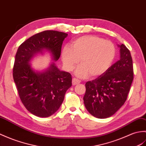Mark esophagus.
Returning <instances> with one entry per match:
<instances>
[{
	"label": "esophagus",
	"instance_id": "obj_1",
	"mask_svg": "<svg viewBox=\"0 0 146 146\" xmlns=\"http://www.w3.org/2000/svg\"><path fill=\"white\" fill-rule=\"evenodd\" d=\"M80 83H81V81L80 80H78V79L75 78H73V80H72L73 85H76V84H78Z\"/></svg>",
	"mask_w": 146,
	"mask_h": 146
}]
</instances>
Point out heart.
I'll return each mask as SVG.
<instances>
[{
    "mask_svg": "<svg viewBox=\"0 0 146 146\" xmlns=\"http://www.w3.org/2000/svg\"><path fill=\"white\" fill-rule=\"evenodd\" d=\"M71 47L65 46L62 52L64 66L68 71L74 69L81 59L82 63L76 74L80 78L91 74L102 75L109 69L116 55L114 44L96 35H84L73 40Z\"/></svg>",
    "mask_w": 146,
    "mask_h": 146,
    "instance_id": "obj_1",
    "label": "heart"
}]
</instances>
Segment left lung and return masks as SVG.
I'll return each instance as SVG.
<instances>
[{"mask_svg":"<svg viewBox=\"0 0 146 146\" xmlns=\"http://www.w3.org/2000/svg\"><path fill=\"white\" fill-rule=\"evenodd\" d=\"M119 46L120 60L102 75L85 84L84 106L91 115L100 119L111 116L123 106L134 79L130 51L124 44Z\"/></svg>","mask_w":146,"mask_h":146,"instance_id":"obj_1","label":"left lung"}]
</instances>
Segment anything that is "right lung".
I'll use <instances>...</instances> for the list:
<instances>
[{
  "label": "right lung",
  "mask_w": 146,
  "mask_h": 146,
  "mask_svg": "<svg viewBox=\"0 0 146 146\" xmlns=\"http://www.w3.org/2000/svg\"><path fill=\"white\" fill-rule=\"evenodd\" d=\"M66 33L45 30L33 35L20 45L16 53L13 78L20 99L26 109L35 116H52L63 103L66 91L72 85L70 73L60 71L55 65L43 73H35L29 64L38 52L46 49L55 60L60 56Z\"/></svg>",
  "instance_id": "right-lung-1"
}]
</instances>
